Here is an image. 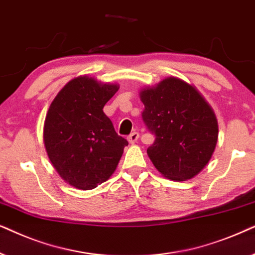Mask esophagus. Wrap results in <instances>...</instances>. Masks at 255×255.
Instances as JSON below:
<instances>
[{"mask_svg":"<svg viewBox=\"0 0 255 255\" xmlns=\"http://www.w3.org/2000/svg\"><path fill=\"white\" fill-rule=\"evenodd\" d=\"M140 135H138V133H136V131H134V133H131L129 136H128V141H129V143H135V142L137 141V138Z\"/></svg>","mask_w":255,"mask_h":255,"instance_id":"esophagus-1","label":"esophagus"}]
</instances>
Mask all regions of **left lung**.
I'll use <instances>...</instances> for the list:
<instances>
[{
  "instance_id": "obj_1",
  "label": "left lung",
  "mask_w": 255,
  "mask_h": 255,
  "mask_svg": "<svg viewBox=\"0 0 255 255\" xmlns=\"http://www.w3.org/2000/svg\"><path fill=\"white\" fill-rule=\"evenodd\" d=\"M142 120L155 141L147 149L161 174L172 181L195 177L208 164L218 140L212 108L195 87L169 77L140 92Z\"/></svg>"
}]
</instances>
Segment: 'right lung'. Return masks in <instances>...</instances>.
<instances>
[{"label":"right lung","mask_w":255,"mask_h":255,"mask_svg":"<svg viewBox=\"0 0 255 255\" xmlns=\"http://www.w3.org/2000/svg\"><path fill=\"white\" fill-rule=\"evenodd\" d=\"M118 90L115 84L80 76L70 80L50 105L44 144L54 169L74 188L91 190L106 182L128 145L103 111Z\"/></svg>","instance_id":"add662e5"}]
</instances>
